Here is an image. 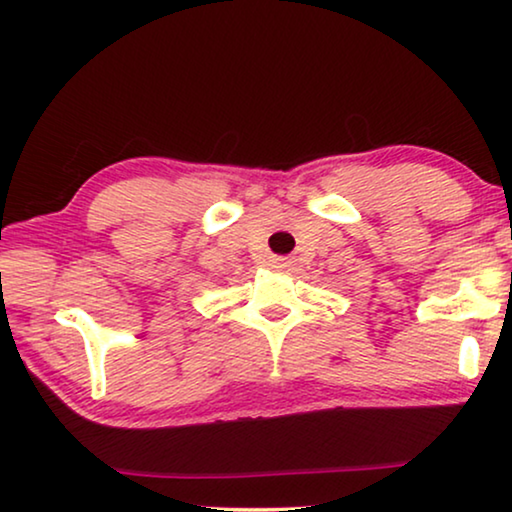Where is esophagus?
<instances>
[{
    "instance_id": "34e87169",
    "label": "esophagus",
    "mask_w": 512,
    "mask_h": 512,
    "mask_svg": "<svg viewBox=\"0 0 512 512\" xmlns=\"http://www.w3.org/2000/svg\"><path fill=\"white\" fill-rule=\"evenodd\" d=\"M271 266H273V269H287V266H289V259H285V257H276V259H271Z\"/></svg>"
}]
</instances>
